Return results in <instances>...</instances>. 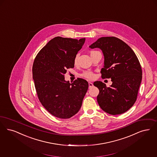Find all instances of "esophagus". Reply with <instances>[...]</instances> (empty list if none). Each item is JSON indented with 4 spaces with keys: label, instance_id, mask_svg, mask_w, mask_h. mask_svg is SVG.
Instances as JSON below:
<instances>
[{
    "label": "esophagus",
    "instance_id": "esophagus-1",
    "mask_svg": "<svg viewBox=\"0 0 157 157\" xmlns=\"http://www.w3.org/2000/svg\"><path fill=\"white\" fill-rule=\"evenodd\" d=\"M88 84H89V88H90L94 86L93 83L92 82H88Z\"/></svg>",
    "mask_w": 157,
    "mask_h": 157
}]
</instances>
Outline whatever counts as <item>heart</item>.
I'll return each mask as SVG.
<instances>
[{
  "instance_id": "heart-1",
  "label": "heart",
  "mask_w": 157,
  "mask_h": 157,
  "mask_svg": "<svg viewBox=\"0 0 157 157\" xmlns=\"http://www.w3.org/2000/svg\"><path fill=\"white\" fill-rule=\"evenodd\" d=\"M95 52H96V51H90V55L92 54L93 53H94ZM78 55H76L75 58H74V64H76L77 63L78 61ZM81 75L85 78H87L88 79H92L94 78V74L90 71H85L84 72L83 74H82Z\"/></svg>"
}]
</instances>
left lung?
Returning <instances> with one entry per match:
<instances>
[{"instance_id": "1", "label": "left lung", "mask_w": 157, "mask_h": 157, "mask_svg": "<svg viewBox=\"0 0 157 157\" xmlns=\"http://www.w3.org/2000/svg\"><path fill=\"white\" fill-rule=\"evenodd\" d=\"M89 47L101 48L105 56L101 78H111L107 87L101 81L94 83L99 89L98 103L105 112L112 115L124 113L137 100L142 79V69L138 58L123 41L115 37L99 38Z\"/></svg>"}]
</instances>
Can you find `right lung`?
<instances>
[{"label":"right lung","instance_id":"right-lung-1","mask_svg":"<svg viewBox=\"0 0 157 157\" xmlns=\"http://www.w3.org/2000/svg\"><path fill=\"white\" fill-rule=\"evenodd\" d=\"M85 38L56 37L36 56L32 68L38 98L49 112L59 119H69L78 112L88 89V82L78 78L65 81L67 70L74 67V58Z\"/></svg>","mask_w":157,"mask_h":157}]
</instances>
